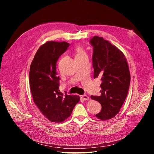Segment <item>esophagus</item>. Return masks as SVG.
I'll return each mask as SVG.
<instances>
[{
  "instance_id": "obj_1",
  "label": "esophagus",
  "mask_w": 154,
  "mask_h": 154,
  "mask_svg": "<svg viewBox=\"0 0 154 154\" xmlns=\"http://www.w3.org/2000/svg\"><path fill=\"white\" fill-rule=\"evenodd\" d=\"M81 97L82 98V100H89V97H88L86 94L81 96Z\"/></svg>"
}]
</instances>
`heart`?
Wrapping results in <instances>:
<instances>
[{
    "label": "heart",
    "instance_id": "heart-1",
    "mask_svg": "<svg viewBox=\"0 0 154 154\" xmlns=\"http://www.w3.org/2000/svg\"><path fill=\"white\" fill-rule=\"evenodd\" d=\"M75 51H76V56H79V55H82V54H85L84 51H83V49L82 48H80V47L76 48V49H75Z\"/></svg>",
    "mask_w": 154,
    "mask_h": 154
}]
</instances>
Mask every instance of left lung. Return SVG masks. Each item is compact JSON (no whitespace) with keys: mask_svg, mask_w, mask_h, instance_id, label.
I'll use <instances>...</instances> for the list:
<instances>
[{"mask_svg":"<svg viewBox=\"0 0 154 154\" xmlns=\"http://www.w3.org/2000/svg\"><path fill=\"white\" fill-rule=\"evenodd\" d=\"M93 46L94 78H101V96H91L98 101L101 110L96 115L101 120H108L118 114L127 96L130 74L127 58L117 47L103 37L94 36Z\"/></svg>","mask_w":154,"mask_h":154,"instance_id":"1","label":"left lung"}]
</instances>
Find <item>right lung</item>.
Returning a JSON list of instances; mask_svg holds the SVG:
<instances>
[{
  "label": "right lung",
  "instance_id": "right-lung-1",
  "mask_svg": "<svg viewBox=\"0 0 154 154\" xmlns=\"http://www.w3.org/2000/svg\"><path fill=\"white\" fill-rule=\"evenodd\" d=\"M66 42L48 41L41 45L30 66L29 85L34 103L45 117L54 123L63 122L71 114L80 97L59 90L58 59L69 47Z\"/></svg>",
  "mask_w": 154,
  "mask_h": 154
}]
</instances>
